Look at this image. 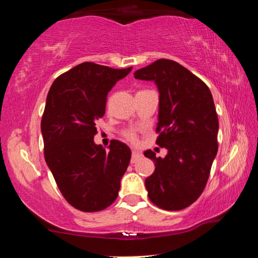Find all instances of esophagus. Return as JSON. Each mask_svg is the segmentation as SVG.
<instances>
[{
	"label": "esophagus",
	"instance_id": "esophagus-1",
	"mask_svg": "<svg viewBox=\"0 0 258 258\" xmlns=\"http://www.w3.org/2000/svg\"><path fill=\"white\" fill-rule=\"evenodd\" d=\"M142 157V155L140 154L139 151H137V150H133L132 151V158H131V163L132 164H134V163H137V161L141 158Z\"/></svg>",
	"mask_w": 258,
	"mask_h": 258
}]
</instances>
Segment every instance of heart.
<instances>
[{
    "label": "heart",
    "mask_w": 258,
    "mask_h": 258,
    "mask_svg": "<svg viewBox=\"0 0 258 258\" xmlns=\"http://www.w3.org/2000/svg\"><path fill=\"white\" fill-rule=\"evenodd\" d=\"M123 134H124V137L128 140V141L134 142L135 140H137V133H135V131L132 128L125 130Z\"/></svg>",
    "instance_id": "obj_1"
}]
</instances>
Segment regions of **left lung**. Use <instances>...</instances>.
Returning <instances> with one entry per match:
<instances>
[{
    "label": "left lung",
    "mask_w": 258,
    "mask_h": 258,
    "mask_svg": "<svg viewBox=\"0 0 258 258\" xmlns=\"http://www.w3.org/2000/svg\"><path fill=\"white\" fill-rule=\"evenodd\" d=\"M154 81L159 91L156 143L168 150L165 158L147 150L156 169L146 178L149 199L165 211H181L206 186L217 154L218 118L208 86L176 61L156 60L134 73Z\"/></svg>",
    "instance_id": "1"
}]
</instances>
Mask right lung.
<instances>
[{"mask_svg": "<svg viewBox=\"0 0 258 258\" xmlns=\"http://www.w3.org/2000/svg\"><path fill=\"white\" fill-rule=\"evenodd\" d=\"M131 71L83 62L56 77L47 94L41 121L45 161L63 198L78 211H103L118 196L130 148L112 140L106 151L93 138L108 92Z\"/></svg>", "mask_w": 258, "mask_h": 258, "instance_id": "obj_1", "label": "right lung"}]
</instances>
